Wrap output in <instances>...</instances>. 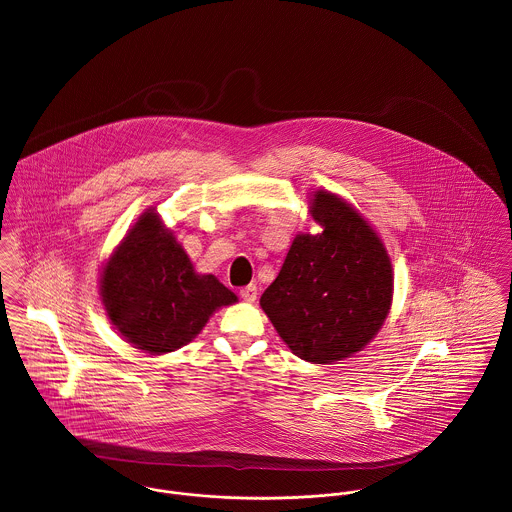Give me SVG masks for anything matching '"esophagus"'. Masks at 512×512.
I'll return each instance as SVG.
<instances>
[{
    "label": "esophagus",
    "mask_w": 512,
    "mask_h": 512,
    "mask_svg": "<svg viewBox=\"0 0 512 512\" xmlns=\"http://www.w3.org/2000/svg\"><path fill=\"white\" fill-rule=\"evenodd\" d=\"M239 296L245 300V302H255L257 300V286L255 284H249L245 288L239 290Z\"/></svg>",
    "instance_id": "1"
}]
</instances>
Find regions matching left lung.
<instances>
[{
  "mask_svg": "<svg viewBox=\"0 0 512 512\" xmlns=\"http://www.w3.org/2000/svg\"><path fill=\"white\" fill-rule=\"evenodd\" d=\"M310 214L323 232L294 237L261 308L292 353L329 364L358 353L380 331L394 276L382 239L343 198L317 191Z\"/></svg>",
  "mask_w": 512,
  "mask_h": 512,
  "instance_id": "1",
  "label": "left lung"
}]
</instances>
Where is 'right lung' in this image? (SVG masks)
I'll use <instances>...</instances> for the list:
<instances>
[{"instance_id":"1","label":"right lung","mask_w":512,"mask_h":512,"mask_svg":"<svg viewBox=\"0 0 512 512\" xmlns=\"http://www.w3.org/2000/svg\"><path fill=\"white\" fill-rule=\"evenodd\" d=\"M101 298L120 335L146 353L193 341L208 317L237 296L214 275H198L154 210L144 212L103 267Z\"/></svg>"}]
</instances>
